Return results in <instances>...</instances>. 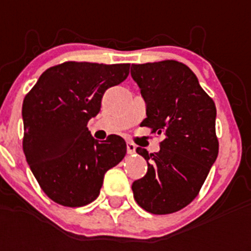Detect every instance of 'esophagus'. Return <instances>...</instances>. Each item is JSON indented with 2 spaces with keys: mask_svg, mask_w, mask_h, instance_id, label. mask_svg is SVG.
I'll use <instances>...</instances> for the list:
<instances>
[{
  "mask_svg": "<svg viewBox=\"0 0 251 251\" xmlns=\"http://www.w3.org/2000/svg\"><path fill=\"white\" fill-rule=\"evenodd\" d=\"M135 149H137V147H135V145H133V143H127V145H126V150H127V153H129V155H133V153H135Z\"/></svg>",
  "mask_w": 251,
  "mask_h": 251,
  "instance_id": "34e87169",
  "label": "esophagus"
}]
</instances>
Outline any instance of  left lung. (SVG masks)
<instances>
[{
	"instance_id": "left-lung-1",
	"label": "left lung",
	"mask_w": 251,
	"mask_h": 251,
	"mask_svg": "<svg viewBox=\"0 0 251 251\" xmlns=\"http://www.w3.org/2000/svg\"><path fill=\"white\" fill-rule=\"evenodd\" d=\"M131 76L147 105L142 125L165 135L159 152L137 149L149 168L133 182L134 199L147 212L172 214L193 202L218 157L216 106L178 61L131 65Z\"/></svg>"
}]
</instances>
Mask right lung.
Masks as SVG:
<instances>
[{
  "instance_id": "obj_1",
  "label": "right lung",
  "mask_w": 251,
  "mask_h": 251,
  "mask_svg": "<svg viewBox=\"0 0 251 251\" xmlns=\"http://www.w3.org/2000/svg\"><path fill=\"white\" fill-rule=\"evenodd\" d=\"M130 64L74 62L49 68L22 106L23 151L35 178L53 202L82 207L100 194L105 172L126 155L120 135L96 141L87 124L102 95L129 75Z\"/></svg>"
}]
</instances>
